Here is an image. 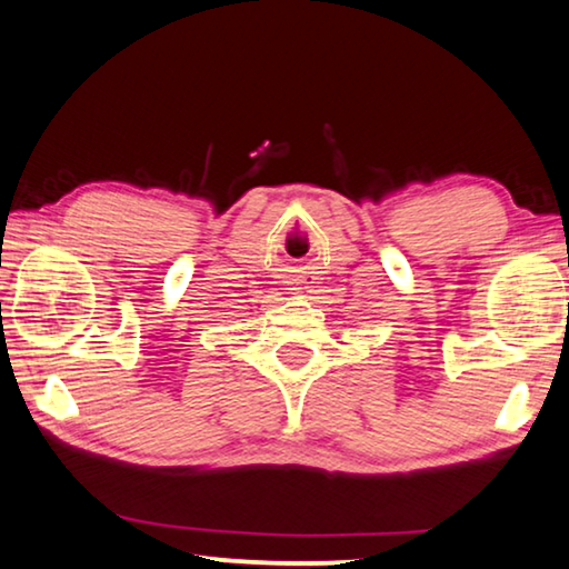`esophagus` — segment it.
I'll return each instance as SVG.
<instances>
[{"mask_svg": "<svg viewBox=\"0 0 569 569\" xmlns=\"http://www.w3.org/2000/svg\"><path fill=\"white\" fill-rule=\"evenodd\" d=\"M287 290H290V295L295 297H310L315 292V282L310 277H295Z\"/></svg>", "mask_w": 569, "mask_h": 569, "instance_id": "34e87169", "label": "esophagus"}]
</instances>
